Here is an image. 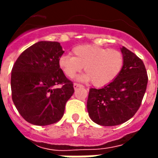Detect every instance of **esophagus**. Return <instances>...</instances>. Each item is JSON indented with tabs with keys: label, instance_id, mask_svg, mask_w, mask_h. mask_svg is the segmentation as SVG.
Segmentation results:
<instances>
[{
	"label": "esophagus",
	"instance_id": "1",
	"mask_svg": "<svg viewBox=\"0 0 158 158\" xmlns=\"http://www.w3.org/2000/svg\"><path fill=\"white\" fill-rule=\"evenodd\" d=\"M81 86H83V85H80V84H78V83H74L73 84V88L74 89H77L78 87H81Z\"/></svg>",
	"mask_w": 158,
	"mask_h": 158
}]
</instances>
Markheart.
Returning a JSON list of instances; mask_svg holds the SVG:
<instances>
[{
	"label": "heart",
	"mask_w": 158,
	"mask_h": 158,
	"mask_svg": "<svg viewBox=\"0 0 158 158\" xmlns=\"http://www.w3.org/2000/svg\"><path fill=\"white\" fill-rule=\"evenodd\" d=\"M73 56H61L58 66L69 78H73L80 70L86 73L80 79L89 81L95 86H103L116 79L124 67L125 58L121 51L106 48L94 44H84L74 47Z\"/></svg>",
	"instance_id": "obj_1"
}]
</instances>
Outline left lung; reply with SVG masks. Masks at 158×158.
Masks as SVG:
<instances>
[{"mask_svg":"<svg viewBox=\"0 0 158 158\" xmlns=\"http://www.w3.org/2000/svg\"><path fill=\"white\" fill-rule=\"evenodd\" d=\"M121 52L125 64L121 73L105 87L89 92V115L100 126H117L133 117L147 89L148 76L142 60L125 47Z\"/></svg>","mask_w":158,"mask_h":158,"instance_id":"left-lung-1","label":"left lung"}]
</instances>
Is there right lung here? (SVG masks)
Masks as SVG:
<instances>
[{"instance_id": "obj_1", "label": "right lung", "mask_w": 158, "mask_h": 158, "mask_svg": "<svg viewBox=\"0 0 158 158\" xmlns=\"http://www.w3.org/2000/svg\"><path fill=\"white\" fill-rule=\"evenodd\" d=\"M63 53L58 42L41 41L23 51L14 64L10 76L12 100L29 123L48 126L64 115L74 89L73 82L58 66ZM58 85L60 87L55 88Z\"/></svg>"}]
</instances>
